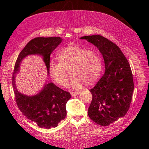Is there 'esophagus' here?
<instances>
[{
	"instance_id": "obj_1",
	"label": "esophagus",
	"mask_w": 149,
	"mask_h": 149,
	"mask_svg": "<svg viewBox=\"0 0 149 149\" xmlns=\"http://www.w3.org/2000/svg\"><path fill=\"white\" fill-rule=\"evenodd\" d=\"M79 93H80L79 92H72V93H71V96L73 97V96H76L78 95V94H79Z\"/></svg>"
}]
</instances>
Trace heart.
<instances>
[{
	"label": "heart",
	"instance_id": "1",
	"mask_svg": "<svg viewBox=\"0 0 149 149\" xmlns=\"http://www.w3.org/2000/svg\"><path fill=\"white\" fill-rule=\"evenodd\" d=\"M56 58L58 62H52L49 65V74L53 81L61 86H66L70 70L73 78L70 86L73 89L81 88L84 83L93 85L101 75V57L93 49L70 45L58 52Z\"/></svg>",
	"mask_w": 149,
	"mask_h": 149
}]
</instances>
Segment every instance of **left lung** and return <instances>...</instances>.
<instances>
[{"instance_id":"obj_1","label":"left lung","mask_w":149,"mask_h":149,"mask_svg":"<svg viewBox=\"0 0 149 149\" xmlns=\"http://www.w3.org/2000/svg\"><path fill=\"white\" fill-rule=\"evenodd\" d=\"M93 44L104 61L105 73L90 90L93 100L88 114L102 126L109 125L127 113L134 89L133 76L127 60L115 43L101 35L81 37Z\"/></svg>"}]
</instances>
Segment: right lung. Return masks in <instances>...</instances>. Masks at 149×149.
<instances>
[{
  "label": "right lung",
  "instance_id": "1",
  "mask_svg": "<svg viewBox=\"0 0 149 149\" xmlns=\"http://www.w3.org/2000/svg\"><path fill=\"white\" fill-rule=\"evenodd\" d=\"M63 39L60 37H37L26 44L18 56L12 76V86L16 103L28 119L35 122L40 127H56L66 116V104L71 98L70 93L53 83L45 84L42 89L33 96H27L18 91L15 84L16 74L20 70L22 61L29 55H40L46 65L49 74L50 55Z\"/></svg>",
  "mask_w": 149,
  "mask_h": 149
}]
</instances>
